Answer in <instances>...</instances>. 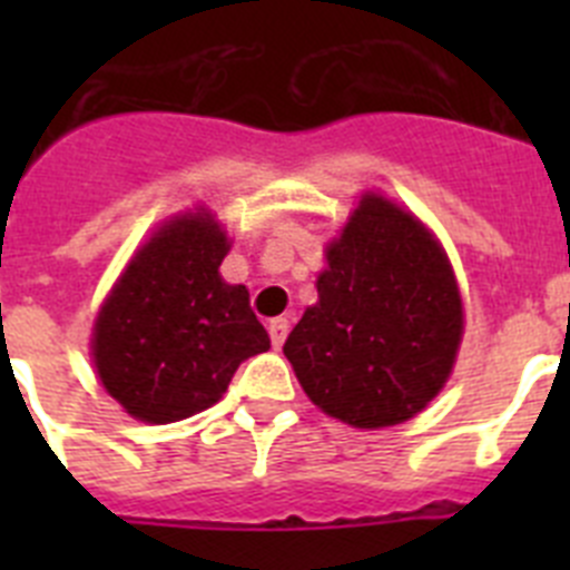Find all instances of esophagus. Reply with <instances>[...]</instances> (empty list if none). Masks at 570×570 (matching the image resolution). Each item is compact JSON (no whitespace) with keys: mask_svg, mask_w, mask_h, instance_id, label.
Returning <instances> with one entry per match:
<instances>
[{"mask_svg":"<svg viewBox=\"0 0 570 570\" xmlns=\"http://www.w3.org/2000/svg\"><path fill=\"white\" fill-rule=\"evenodd\" d=\"M288 331H291V322L288 320H271V325H268V334H271V345L276 347V351H279L282 345H285V336H288Z\"/></svg>","mask_w":570,"mask_h":570,"instance_id":"1","label":"esophagus"}]
</instances>
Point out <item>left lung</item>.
I'll list each match as a JSON object with an SVG mask.
<instances>
[{"label": "left lung", "instance_id": "obj_1", "mask_svg": "<svg viewBox=\"0 0 570 570\" xmlns=\"http://www.w3.org/2000/svg\"><path fill=\"white\" fill-rule=\"evenodd\" d=\"M316 294L282 347L314 405L354 428H385L440 394L460 347L462 302L420 219L365 196L328 248Z\"/></svg>", "mask_w": 570, "mask_h": 570}]
</instances>
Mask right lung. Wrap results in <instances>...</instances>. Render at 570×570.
<instances>
[{"instance_id":"obj_1","label":"right lung","mask_w":570,"mask_h":570,"mask_svg":"<svg viewBox=\"0 0 570 570\" xmlns=\"http://www.w3.org/2000/svg\"><path fill=\"white\" fill-rule=\"evenodd\" d=\"M225 254L208 214L176 219L130 259L99 311L97 374L136 420L199 414L223 400L242 362L271 347L245 285L219 276Z\"/></svg>"}]
</instances>
